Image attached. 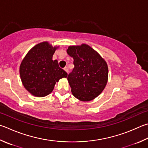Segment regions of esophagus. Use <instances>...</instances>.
I'll use <instances>...</instances> for the list:
<instances>
[{
	"label": "esophagus",
	"instance_id": "obj_1",
	"mask_svg": "<svg viewBox=\"0 0 148 148\" xmlns=\"http://www.w3.org/2000/svg\"><path fill=\"white\" fill-rule=\"evenodd\" d=\"M64 70H65V72H66L67 73H68V71H69V70H68V68H67L66 66H65V68H64Z\"/></svg>",
	"mask_w": 148,
	"mask_h": 148
}]
</instances>
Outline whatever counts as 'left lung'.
Masks as SVG:
<instances>
[{"instance_id":"8db88e82","label":"left lung","mask_w":148,"mask_h":148,"mask_svg":"<svg viewBox=\"0 0 148 148\" xmlns=\"http://www.w3.org/2000/svg\"><path fill=\"white\" fill-rule=\"evenodd\" d=\"M67 53L73 58L74 68L67 79L74 97L88 101L97 97L108 81V66L104 59L86 44L69 46Z\"/></svg>"}]
</instances>
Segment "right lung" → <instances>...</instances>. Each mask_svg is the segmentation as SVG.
<instances>
[{
    "label": "right lung",
    "instance_id": "1",
    "mask_svg": "<svg viewBox=\"0 0 148 148\" xmlns=\"http://www.w3.org/2000/svg\"><path fill=\"white\" fill-rule=\"evenodd\" d=\"M58 47L48 41L40 42L31 48L21 63V82L28 92L36 97H44L52 92L56 82L68 74L61 69L52 56Z\"/></svg>",
    "mask_w": 148,
    "mask_h": 148
}]
</instances>
